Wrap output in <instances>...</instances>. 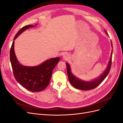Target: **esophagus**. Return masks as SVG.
<instances>
[{
  "label": "esophagus",
  "mask_w": 123,
  "mask_h": 123,
  "mask_svg": "<svg viewBox=\"0 0 123 123\" xmlns=\"http://www.w3.org/2000/svg\"><path fill=\"white\" fill-rule=\"evenodd\" d=\"M69 57V55L68 54H67V53H65V54H64V55L63 56V58L64 60H67L68 59V58Z\"/></svg>",
  "instance_id": "esophagus-1"
}]
</instances>
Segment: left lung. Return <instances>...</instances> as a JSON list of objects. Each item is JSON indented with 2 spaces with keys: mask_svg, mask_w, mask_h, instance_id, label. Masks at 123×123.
I'll list each match as a JSON object with an SVG mask.
<instances>
[{
  "mask_svg": "<svg viewBox=\"0 0 123 123\" xmlns=\"http://www.w3.org/2000/svg\"><path fill=\"white\" fill-rule=\"evenodd\" d=\"M106 34H108V33L106 31H105ZM111 47L113 48V44L111 42ZM112 54H113V50H112L111 53V58L109 60V64L107 66V67L105 69V71L101 74L99 77L95 78L92 81H85L82 80L77 78L76 76H75L72 73L71 71L70 66L69 65L68 63H66V65L67 66V71L69 80L70 81V83L73 85V86L76 88V89H80L82 90H88L94 89V88L97 87L98 85L102 82L105 77L107 76L108 75L111 65V58H112Z\"/></svg>",
  "mask_w": 123,
  "mask_h": 123,
  "instance_id": "1",
  "label": "left lung"
}]
</instances>
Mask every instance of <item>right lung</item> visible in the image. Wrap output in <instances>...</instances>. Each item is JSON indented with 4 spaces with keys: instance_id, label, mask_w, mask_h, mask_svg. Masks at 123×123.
<instances>
[{
    "instance_id": "right-lung-1",
    "label": "right lung",
    "mask_w": 123,
    "mask_h": 123,
    "mask_svg": "<svg viewBox=\"0 0 123 123\" xmlns=\"http://www.w3.org/2000/svg\"><path fill=\"white\" fill-rule=\"evenodd\" d=\"M33 27L31 25H25L16 34L10 50V60L16 80L30 91L38 92L49 85L53 70L59 61L60 57L50 59L36 66H24L19 62L14 50V40L26 29Z\"/></svg>"
}]
</instances>
